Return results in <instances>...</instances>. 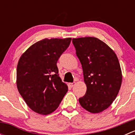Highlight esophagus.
<instances>
[{
    "label": "esophagus",
    "mask_w": 135,
    "mask_h": 135,
    "mask_svg": "<svg viewBox=\"0 0 135 135\" xmlns=\"http://www.w3.org/2000/svg\"><path fill=\"white\" fill-rule=\"evenodd\" d=\"M69 85H70V87H71V88H73V87L74 86V85H75V84H76V83L75 82H73V83H69Z\"/></svg>",
    "instance_id": "esophagus-1"
}]
</instances>
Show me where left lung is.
I'll return each instance as SVG.
<instances>
[{
    "instance_id": "left-lung-1",
    "label": "left lung",
    "mask_w": 135,
    "mask_h": 135,
    "mask_svg": "<svg viewBox=\"0 0 135 135\" xmlns=\"http://www.w3.org/2000/svg\"><path fill=\"white\" fill-rule=\"evenodd\" d=\"M76 54L81 64L85 95L80 105L91 113H100L111 105L122 82V73L116 54L95 37L73 38Z\"/></svg>"
}]
</instances>
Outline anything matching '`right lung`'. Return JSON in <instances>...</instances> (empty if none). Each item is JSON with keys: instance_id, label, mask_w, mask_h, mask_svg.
<instances>
[{"instance_id": "obj_1", "label": "right lung", "mask_w": 135, "mask_h": 135, "mask_svg": "<svg viewBox=\"0 0 135 135\" xmlns=\"http://www.w3.org/2000/svg\"><path fill=\"white\" fill-rule=\"evenodd\" d=\"M71 40L43 39L30 46L19 59L17 89L28 107L38 114L55 111L68 91L58 74L57 62Z\"/></svg>"}]
</instances>
